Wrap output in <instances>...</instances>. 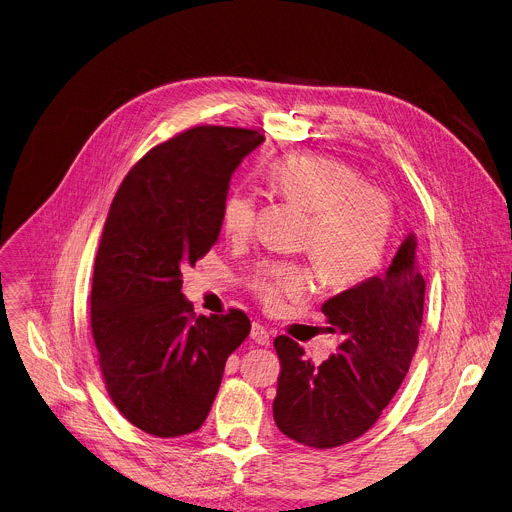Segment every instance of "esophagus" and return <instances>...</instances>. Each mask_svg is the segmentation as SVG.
<instances>
[{
    "label": "esophagus",
    "instance_id": "1",
    "mask_svg": "<svg viewBox=\"0 0 512 512\" xmlns=\"http://www.w3.org/2000/svg\"><path fill=\"white\" fill-rule=\"evenodd\" d=\"M251 339H253L257 345H269L271 335H269V331L263 327V324L253 322V327H251Z\"/></svg>",
    "mask_w": 512,
    "mask_h": 512
}]
</instances>
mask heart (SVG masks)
<instances>
[{
	"instance_id": "1",
	"label": "heart",
	"mask_w": 512,
	"mask_h": 512,
	"mask_svg": "<svg viewBox=\"0 0 512 512\" xmlns=\"http://www.w3.org/2000/svg\"><path fill=\"white\" fill-rule=\"evenodd\" d=\"M273 190L286 202L310 212L304 249L312 253L322 282L351 288L374 275L386 257L392 230V200L359 169L329 155H290L269 171ZM257 198L230 190L220 206V224L230 239H247L257 226ZM314 284L308 263L267 261L251 288L269 310L288 298H302Z\"/></svg>"
}]
</instances>
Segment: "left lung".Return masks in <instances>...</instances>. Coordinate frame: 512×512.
<instances>
[{
	"instance_id": "obj_1",
	"label": "left lung",
	"mask_w": 512,
	"mask_h": 512,
	"mask_svg": "<svg viewBox=\"0 0 512 512\" xmlns=\"http://www.w3.org/2000/svg\"><path fill=\"white\" fill-rule=\"evenodd\" d=\"M425 277L416 235L402 241L382 277L322 304L337 353L314 365L290 337H275L282 369L273 398L275 425L296 443L331 449L376 425L408 374L423 324Z\"/></svg>"
}]
</instances>
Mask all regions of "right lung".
I'll list each match as a JSON object with an SVG mask.
<instances>
[{
	"label": "right lung",
	"instance_id": "add662e5",
	"mask_svg": "<svg viewBox=\"0 0 512 512\" xmlns=\"http://www.w3.org/2000/svg\"><path fill=\"white\" fill-rule=\"evenodd\" d=\"M261 143L249 128L183 130L128 171L110 206L91 282V335L112 402L153 437L202 427L228 355L251 331L239 308L196 316L181 269L216 245L230 177Z\"/></svg>",
	"mask_w": 512,
	"mask_h": 512
}]
</instances>
